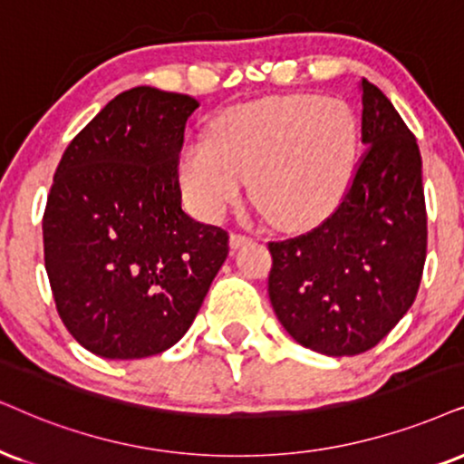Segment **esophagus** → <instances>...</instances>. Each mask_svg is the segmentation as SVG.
<instances>
[{
  "mask_svg": "<svg viewBox=\"0 0 464 464\" xmlns=\"http://www.w3.org/2000/svg\"><path fill=\"white\" fill-rule=\"evenodd\" d=\"M250 236H246V233H237V231H233L231 233V237H228V244H231V248L236 250V248H242V246H246V244H250Z\"/></svg>",
  "mask_w": 464,
  "mask_h": 464,
  "instance_id": "1",
  "label": "esophagus"
}]
</instances>
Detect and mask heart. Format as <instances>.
Here are the masks:
<instances>
[{"label":"heart","mask_w":464,"mask_h":464,"mask_svg":"<svg viewBox=\"0 0 464 464\" xmlns=\"http://www.w3.org/2000/svg\"><path fill=\"white\" fill-rule=\"evenodd\" d=\"M360 151V124L338 98L272 96L227 111L208 140L179 151L186 201L218 220L239 201L246 179L274 225L306 228L324 222L347 197Z\"/></svg>","instance_id":"1"}]
</instances>
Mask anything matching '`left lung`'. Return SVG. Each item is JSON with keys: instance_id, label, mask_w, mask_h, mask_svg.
<instances>
[{"instance_id": "1", "label": "left lung", "mask_w": 464, "mask_h": 464, "mask_svg": "<svg viewBox=\"0 0 464 464\" xmlns=\"http://www.w3.org/2000/svg\"><path fill=\"white\" fill-rule=\"evenodd\" d=\"M362 143L347 197L313 231L269 242L267 293L302 347L343 357L372 349L407 314L426 261L418 140L377 85L360 81Z\"/></svg>"}]
</instances>
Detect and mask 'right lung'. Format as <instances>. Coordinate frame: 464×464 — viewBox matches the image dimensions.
<instances>
[{
    "instance_id": "add662e5",
    "label": "right lung",
    "mask_w": 464,
    "mask_h": 464,
    "mask_svg": "<svg viewBox=\"0 0 464 464\" xmlns=\"http://www.w3.org/2000/svg\"><path fill=\"white\" fill-rule=\"evenodd\" d=\"M198 102L132 87L63 151L43 218L63 325L107 360L162 353L188 332L228 255V233L181 209L179 151Z\"/></svg>"
}]
</instances>
